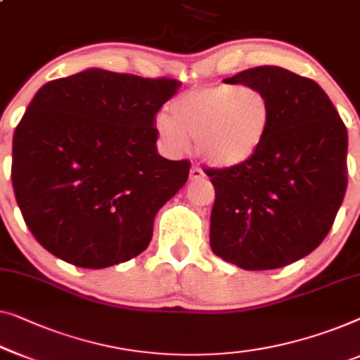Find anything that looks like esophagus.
Listing matches in <instances>:
<instances>
[{
	"label": "esophagus",
	"mask_w": 360,
	"mask_h": 360,
	"mask_svg": "<svg viewBox=\"0 0 360 360\" xmlns=\"http://www.w3.org/2000/svg\"><path fill=\"white\" fill-rule=\"evenodd\" d=\"M202 176H205V174H202V170H201V169H198V167H191V170H190V180H191V181L200 180V179H202Z\"/></svg>",
	"instance_id": "obj_1"
}]
</instances>
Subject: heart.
I'll return each mask as SVG.
<instances>
[{"instance_id":"obj_1","label":"heart","mask_w":360,"mask_h":360,"mask_svg":"<svg viewBox=\"0 0 360 360\" xmlns=\"http://www.w3.org/2000/svg\"><path fill=\"white\" fill-rule=\"evenodd\" d=\"M170 115L154 117V133L170 154H185L195 139L196 154L216 169H233L263 148L273 123L268 94L257 86L214 84L180 94Z\"/></svg>"}]
</instances>
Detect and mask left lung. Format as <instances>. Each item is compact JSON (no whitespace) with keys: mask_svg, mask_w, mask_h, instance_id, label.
Instances as JSON below:
<instances>
[{"mask_svg":"<svg viewBox=\"0 0 360 360\" xmlns=\"http://www.w3.org/2000/svg\"><path fill=\"white\" fill-rule=\"evenodd\" d=\"M268 94L273 123L263 148L233 169H207L216 190L211 250L248 271L285 266L330 232L347 186V131L315 81L279 66L224 79Z\"/></svg>","mask_w":360,"mask_h":360,"instance_id":"8db88e82","label":"left lung"}]
</instances>
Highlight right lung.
I'll use <instances>...</instances> for the list:
<instances>
[{
  "mask_svg": "<svg viewBox=\"0 0 360 360\" xmlns=\"http://www.w3.org/2000/svg\"><path fill=\"white\" fill-rule=\"evenodd\" d=\"M89 68L41 86L13 138V188L32 236L56 258L102 269L143 253L188 160L158 154L154 117L179 89Z\"/></svg>",
  "mask_w": 360,
  "mask_h": 360,
  "instance_id": "add662e5",
  "label": "right lung"
}]
</instances>
